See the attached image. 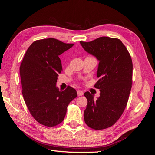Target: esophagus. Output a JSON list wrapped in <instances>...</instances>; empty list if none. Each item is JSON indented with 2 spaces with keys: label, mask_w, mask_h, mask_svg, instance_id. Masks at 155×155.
<instances>
[{
  "label": "esophagus",
  "mask_w": 155,
  "mask_h": 155,
  "mask_svg": "<svg viewBox=\"0 0 155 155\" xmlns=\"http://www.w3.org/2000/svg\"><path fill=\"white\" fill-rule=\"evenodd\" d=\"M83 94H84V93H83V91H81V90L77 91V95H78V96H82V95H83Z\"/></svg>",
  "instance_id": "esophagus-1"
}]
</instances>
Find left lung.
<instances>
[{"mask_svg":"<svg viewBox=\"0 0 155 155\" xmlns=\"http://www.w3.org/2000/svg\"><path fill=\"white\" fill-rule=\"evenodd\" d=\"M80 43L99 62L97 76L100 79L94 87L100 90V97L94 100L89 92L84 93L88 101L84 122L93 129H104L119 119L127 106L132 87V59L118 38L102 37Z\"/></svg>","mask_w":155,"mask_h":155,"instance_id":"obj_1","label":"left lung"}]
</instances>
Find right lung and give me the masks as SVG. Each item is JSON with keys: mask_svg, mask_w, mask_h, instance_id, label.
<instances>
[{"mask_svg": "<svg viewBox=\"0 0 155 155\" xmlns=\"http://www.w3.org/2000/svg\"><path fill=\"white\" fill-rule=\"evenodd\" d=\"M73 45L53 38L36 41L27 49L20 67L25 103L35 119L45 126L62 123L68 105L77 96L73 88L61 91L57 87L62 71L58 56Z\"/></svg>", "mask_w": 155, "mask_h": 155, "instance_id": "add662e5", "label": "right lung"}]
</instances>
